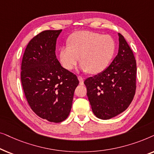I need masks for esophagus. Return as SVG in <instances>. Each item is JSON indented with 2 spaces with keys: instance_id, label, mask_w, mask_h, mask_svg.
<instances>
[{
  "instance_id": "esophagus-1",
  "label": "esophagus",
  "mask_w": 154,
  "mask_h": 154,
  "mask_svg": "<svg viewBox=\"0 0 154 154\" xmlns=\"http://www.w3.org/2000/svg\"><path fill=\"white\" fill-rule=\"evenodd\" d=\"M78 79H79L80 84H81V85H83V83H84L83 78L81 76V75H79V76H78Z\"/></svg>"
}]
</instances>
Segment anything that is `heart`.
I'll return each instance as SVG.
<instances>
[{
	"label": "heart",
	"instance_id": "obj_1",
	"mask_svg": "<svg viewBox=\"0 0 154 154\" xmlns=\"http://www.w3.org/2000/svg\"><path fill=\"white\" fill-rule=\"evenodd\" d=\"M68 43L60 50L62 66L71 70L81 57V68L92 74L102 72L108 66L116 48L114 40L110 35L89 31L73 33Z\"/></svg>",
	"mask_w": 154,
	"mask_h": 154
}]
</instances>
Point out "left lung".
Listing matches in <instances>:
<instances>
[{
    "instance_id": "1",
    "label": "left lung",
    "mask_w": 154,
    "mask_h": 154,
    "mask_svg": "<svg viewBox=\"0 0 154 154\" xmlns=\"http://www.w3.org/2000/svg\"><path fill=\"white\" fill-rule=\"evenodd\" d=\"M119 36V52L113 62L102 73L84 81L92 112L103 120L125 111L135 94V58L125 38L121 33Z\"/></svg>"
}]
</instances>
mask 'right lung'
Wrapping results in <instances>:
<instances>
[{
  "mask_svg": "<svg viewBox=\"0 0 154 154\" xmlns=\"http://www.w3.org/2000/svg\"><path fill=\"white\" fill-rule=\"evenodd\" d=\"M60 30H46L35 35L25 49L21 81L31 109L41 119L53 123L70 113L73 94L79 81L61 66L55 54Z\"/></svg>",
  "mask_w": 154,
  "mask_h": 154,
  "instance_id": "right-lung-1",
  "label": "right lung"
}]
</instances>
